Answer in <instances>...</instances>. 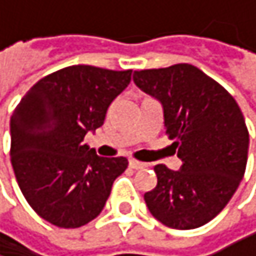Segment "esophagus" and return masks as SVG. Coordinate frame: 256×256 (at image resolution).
Segmentation results:
<instances>
[{
    "mask_svg": "<svg viewBox=\"0 0 256 256\" xmlns=\"http://www.w3.org/2000/svg\"><path fill=\"white\" fill-rule=\"evenodd\" d=\"M129 166L134 168V170H144V168H147V164L140 162L136 159H129Z\"/></svg>",
    "mask_w": 256,
    "mask_h": 256,
    "instance_id": "1",
    "label": "esophagus"
}]
</instances>
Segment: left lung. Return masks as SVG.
<instances>
[{
	"mask_svg": "<svg viewBox=\"0 0 256 256\" xmlns=\"http://www.w3.org/2000/svg\"><path fill=\"white\" fill-rule=\"evenodd\" d=\"M134 80L162 103L165 134L182 159L178 171L154 166L158 184L144 195L146 204L170 228L202 226L225 208L244 176L243 114L219 82L192 64L136 70Z\"/></svg>",
	"mask_w": 256,
	"mask_h": 256,
	"instance_id": "8db88e82",
	"label": "left lung"
}]
</instances>
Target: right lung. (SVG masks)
Masks as SVG:
<instances>
[{
  "label": "right lung",
  "instance_id": "1",
  "mask_svg": "<svg viewBox=\"0 0 256 256\" xmlns=\"http://www.w3.org/2000/svg\"><path fill=\"white\" fill-rule=\"evenodd\" d=\"M132 70L70 66L22 97L10 120L12 166L31 208L60 228L96 219L126 158H100L82 144L104 121L112 100L129 85Z\"/></svg>",
  "mask_w": 256,
  "mask_h": 256
}]
</instances>
